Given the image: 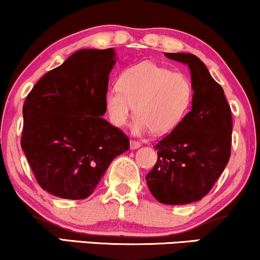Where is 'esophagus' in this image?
<instances>
[{
	"instance_id": "34e87169",
	"label": "esophagus",
	"mask_w": 260,
	"mask_h": 260,
	"mask_svg": "<svg viewBox=\"0 0 260 260\" xmlns=\"http://www.w3.org/2000/svg\"><path fill=\"white\" fill-rule=\"evenodd\" d=\"M141 146L140 143H138L136 140H131V150H136V149H139Z\"/></svg>"
}]
</instances>
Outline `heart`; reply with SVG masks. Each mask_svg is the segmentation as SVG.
Wrapping results in <instances>:
<instances>
[{
  "label": "heart",
  "mask_w": 260,
  "mask_h": 260,
  "mask_svg": "<svg viewBox=\"0 0 260 260\" xmlns=\"http://www.w3.org/2000/svg\"><path fill=\"white\" fill-rule=\"evenodd\" d=\"M117 84L119 87L104 92V104L117 127L124 126L136 111L134 134L170 132L183 120L193 101L188 77L150 61L127 67Z\"/></svg>",
  "instance_id": "heart-1"
}]
</instances>
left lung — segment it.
Here are the masks:
<instances>
[{
    "label": "left lung",
    "instance_id": "left-lung-1",
    "mask_svg": "<svg viewBox=\"0 0 260 260\" xmlns=\"http://www.w3.org/2000/svg\"><path fill=\"white\" fill-rule=\"evenodd\" d=\"M164 55L188 66L194 93L189 113L156 145L158 157L146 183L159 203L183 205L208 194L228 164L232 111L221 85L199 57L183 52Z\"/></svg>",
    "mask_w": 260,
    "mask_h": 260
}]
</instances>
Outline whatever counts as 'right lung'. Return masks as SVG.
I'll list each match as a JSON object with an SVG mask.
<instances>
[{
    "instance_id": "right-lung-1",
    "label": "right lung",
    "mask_w": 260,
    "mask_h": 260,
    "mask_svg": "<svg viewBox=\"0 0 260 260\" xmlns=\"http://www.w3.org/2000/svg\"><path fill=\"white\" fill-rule=\"evenodd\" d=\"M113 48L81 49L43 75L26 98L21 147L37 182L63 199H86L129 139L103 115Z\"/></svg>"
}]
</instances>
